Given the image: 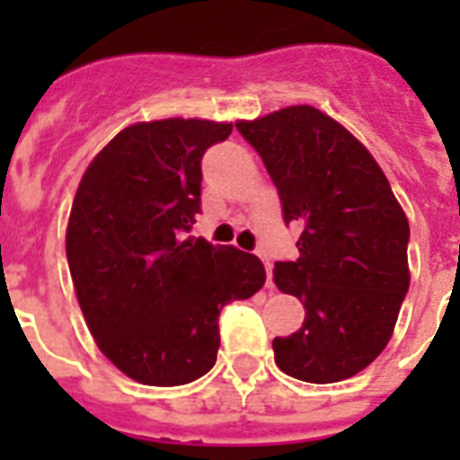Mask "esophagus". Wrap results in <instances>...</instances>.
<instances>
[{
  "label": "esophagus",
  "instance_id": "34e87169",
  "mask_svg": "<svg viewBox=\"0 0 460 460\" xmlns=\"http://www.w3.org/2000/svg\"><path fill=\"white\" fill-rule=\"evenodd\" d=\"M260 258H262V262H265V270H267V288H272V262H270V258H267L265 252H260Z\"/></svg>",
  "mask_w": 460,
  "mask_h": 460
}]
</instances>
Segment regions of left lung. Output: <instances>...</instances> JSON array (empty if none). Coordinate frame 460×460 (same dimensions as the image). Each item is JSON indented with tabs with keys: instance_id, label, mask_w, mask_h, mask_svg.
I'll return each instance as SVG.
<instances>
[{
	"instance_id": "obj_1",
	"label": "left lung",
	"mask_w": 460,
	"mask_h": 460,
	"mask_svg": "<svg viewBox=\"0 0 460 460\" xmlns=\"http://www.w3.org/2000/svg\"><path fill=\"white\" fill-rule=\"evenodd\" d=\"M277 186L284 222L301 226L298 258L274 284L305 305V322L272 341L291 377L332 385L367 367L392 339L408 294V219L360 140L314 107L238 121Z\"/></svg>"
}]
</instances>
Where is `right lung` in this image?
Here are the masks:
<instances>
[{"label":"right lung","mask_w":460,"mask_h":460,"mask_svg":"<svg viewBox=\"0 0 460 460\" xmlns=\"http://www.w3.org/2000/svg\"><path fill=\"white\" fill-rule=\"evenodd\" d=\"M234 126L143 121L114 136L75 190L66 258L97 346L140 385L212 370L219 313L265 284L255 255L186 236L200 212V159Z\"/></svg>","instance_id":"add662e5"}]
</instances>
